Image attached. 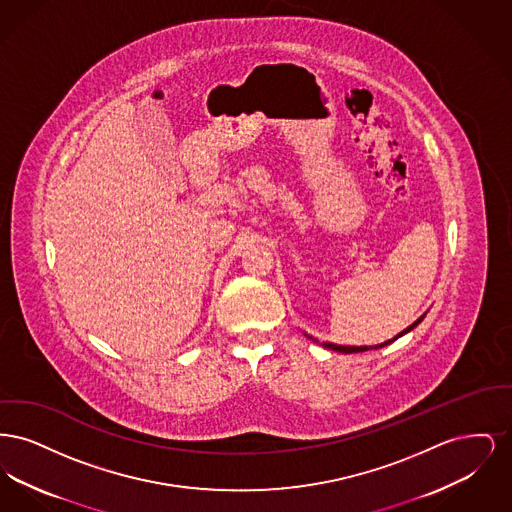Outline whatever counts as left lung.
I'll return each instance as SVG.
<instances>
[{
  "instance_id": "left-lung-1",
  "label": "left lung",
  "mask_w": 512,
  "mask_h": 512,
  "mask_svg": "<svg viewBox=\"0 0 512 512\" xmlns=\"http://www.w3.org/2000/svg\"><path fill=\"white\" fill-rule=\"evenodd\" d=\"M422 318H424V315L422 317L418 318V320H414L413 324L409 326V328H405L401 334H397L393 340L384 341V343H380V345H336V343H322L326 349H332V351H338V353H361V351H368V349H380V347H386V345H390L391 341L397 340V338H401V336H405L407 332H411L413 330L414 326H418L420 322H422ZM311 338V336H309ZM313 340V338H311ZM317 341V340H313Z\"/></svg>"
}]
</instances>
